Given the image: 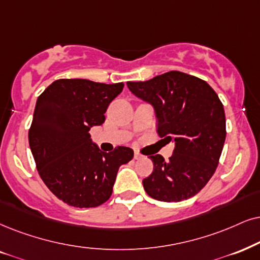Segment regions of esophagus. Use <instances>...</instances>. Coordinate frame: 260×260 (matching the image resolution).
<instances>
[{"instance_id": "1", "label": "esophagus", "mask_w": 260, "mask_h": 260, "mask_svg": "<svg viewBox=\"0 0 260 260\" xmlns=\"http://www.w3.org/2000/svg\"><path fill=\"white\" fill-rule=\"evenodd\" d=\"M141 157H143V156H141V154L138 152V151H134V159H140Z\"/></svg>"}]
</instances>
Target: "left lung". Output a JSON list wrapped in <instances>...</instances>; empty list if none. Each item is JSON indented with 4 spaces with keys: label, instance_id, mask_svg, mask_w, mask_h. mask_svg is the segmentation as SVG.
I'll return each mask as SVG.
<instances>
[{
    "label": "left lung",
    "instance_id": "1",
    "mask_svg": "<svg viewBox=\"0 0 260 260\" xmlns=\"http://www.w3.org/2000/svg\"><path fill=\"white\" fill-rule=\"evenodd\" d=\"M127 86L152 106L159 137L175 143L167 162L160 154L150 156L153 172L143 180L144 189L159 202L192 198L211 179L224 145L225 115L217 93L206 81L177 71Z\"/></svg>",
    "mask_w": 260,
    "mask_h": 260
}]
</instances>
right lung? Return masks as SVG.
Masks as SVG:
<instances>
[{
  "label": "right lung",
  "mask_w": 260,
  "mask_h": 260,
  "mask_svg": "<svg viewBox=\"0 0 260 260\" xmlns=\"http://www.w3.org/2000/svg\"><path fill=\"white\" fill-rule=\"evenodd\" d=\"M123 83L58 79L36 103L28 131L29 149L49 189L74 208H96L110 198L117 170L133 158V150L117 146L103 152L90 129L101 126Z\"/></svg>",
  "instance_id": "obj_1"
}]
</instances>
